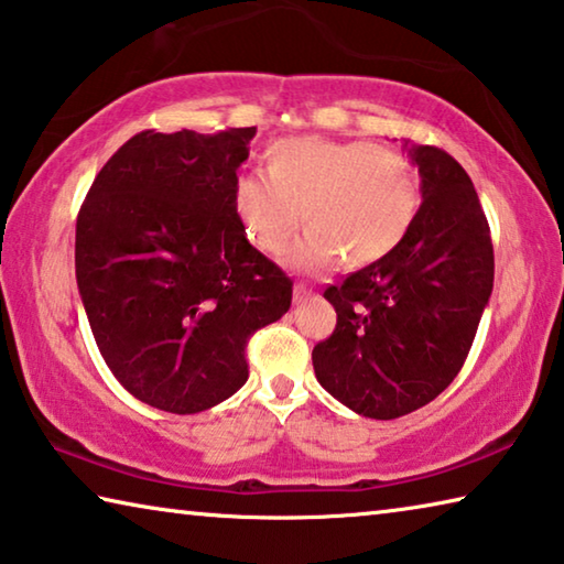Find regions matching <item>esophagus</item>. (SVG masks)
<instances>
[{"mask_svg": "<svg viewBox=\"0 0 564 564\" xmlns=\"http://www.w3.org/2000/svg\"><path fill=\"white\" fill-rule=\"evenodd\" d=\"M312 297V292L304 288V284H297V288H294V302H307Z\"/></svg>", "mask_w": 564, "mask_h": 564, "instance_id": "1", "label": "esophagus"}]
</instances>
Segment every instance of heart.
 <instances>
[{
  "mask_svg": "<svg viewBox=\"0 0 564 564\" xmlns=\"http://www.w3.org/2000/svg\"><path fill=\"white\" fill-rule=\"evenodd\" d=\"M267 174H239L232 205L245 235L267 254L292 249L297 270H347L384 260L420 212V182L402 154L372 142L288 137L264 152Z\"/></svg>",
  "mask_w": 564,
  "mask_h": 564,
  "instance_id": "heart-1",
  "label": "heart"
}]
</instances>
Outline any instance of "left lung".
Listing matches in <instances>:
<instances>
[{"instance_id":"8db88e82","label":"left lung","mask_w":564,"mask_h":564,"mask_svg":"<svg viewBox=\"0 0 564 564\" xmlns=\"http://www.w3.org/2000/svg\"><path fill=\"white\" fill-rule=\"evenodd\" d=\"M410 156L422 177L412 229L384 260L329 284L337 325L312 349L319 384L372 420L420 410L455 380L495 280L490 225L463 164L430 144Z\"/></svg>"}]
</instances>
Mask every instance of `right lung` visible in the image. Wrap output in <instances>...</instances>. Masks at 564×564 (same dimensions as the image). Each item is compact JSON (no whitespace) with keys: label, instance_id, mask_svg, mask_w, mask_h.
<instances>
[{"label":"right lung","instance_id":"1","mask_svg":"<svg viewBox=\"0 0 564 564\" xmlns=\"http://www.w3.org/2000/svg\"><path fill=\"white\" fill-rule=\"evenodd\" d=\"M254 134L147 129L82 202L74 270L91 335L150 408L195 414L232 397L249 337L292 304V280L249 245L232 205Z\"/></svg>","mask_w":564,"mask_h":564}]
</instances>
